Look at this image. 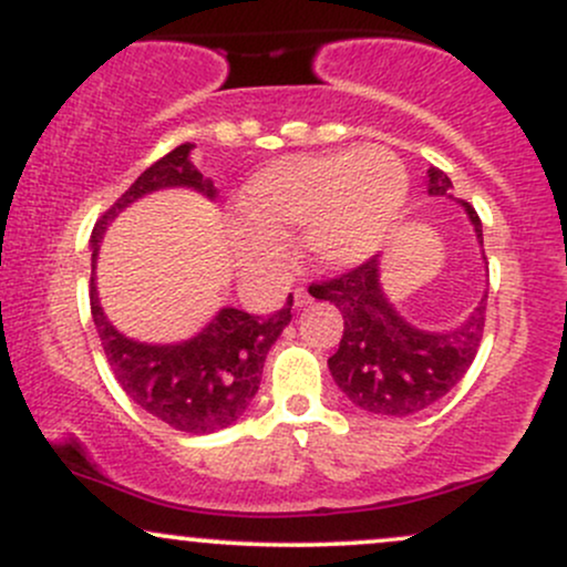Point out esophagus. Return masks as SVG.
<instances>
[{"instance_id": "obj_1", "label": "esophagus", "mask_w": 567, "mask_h": 567, "mask_svg": "<svg viewBox=\"0 0 567 567\" xmlns=\"http://www.w3.org/2000/svg\"><path fill=\"white\" fill-rule=\"evenodd\" d=\"M311 303V296L306 290H296V296H292V306L296 309H301V306H309Z\"/></svg>"}]
</instances>
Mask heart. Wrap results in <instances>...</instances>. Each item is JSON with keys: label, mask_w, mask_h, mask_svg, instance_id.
Segmentation results:
<instances>
[{"label": "heart", "mask_w": 567, "mask_h": 567, "mask_svg": "<svg viewBox=\"0 0 567 567\" xmlns=\"http://www.w3.org/2000/svg\"><path fill=\"white\" fill-rule=\"evenodd\" d=\"M408 202V173L389 148L279 159L239 194L243 250L271 256V234L306 229L303 245L322 269H357L386 245Z\"/></svg>", "instance_id": "b5f03b06"}]
</instances>
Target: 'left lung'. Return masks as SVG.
Masks as SVG:
<instances>
[{
	"instance_id": "8db88e82",
	"label": "left lung",
	"mask_w": 567,
	"mask_h": 567,
	"mask_svg": "<svg viewBox=\"0 0 567 567\" xmlns=\"http://www.w3.org/2000/svg\"><path fill=\"white\" fill-rule=\"evenodd\" d=\"M451 188L445 173L429 167V197L453 199ZM458 205L483 245V224L474 207L461 199ZM309 292L336 306L343 317L341 343L328 360L330 375L357 408L373 415L405 419L434 405L464 379L483 338L487 296L480 298L472 315L453 328H415L383 292L379 258L330 282L311 285Z\"/></svg>"
}]
</instances>
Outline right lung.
Here are the masks:
<instances>
[{
  "instance_id": "add662e5",
  "label": "right lung",
  "mask_w": 567,
  "mask_h": 567,
  "mask_svg": "<svg viewBox=\"0 0 567 567\" xmlns=\"http://www.w3.org/2000/svg\"><path fill=\"white\" fill-rule=\"evenodd\" d=\"M192 152L194 143H181L146 167L95 224L90 237V309L109 365L130 400L178 432L213 434L243 419L250 408L261 383L266 354L290 322L292 296L269 317H252L224 306L205 328L184 341L146 343L114 328L97 298L95 282L103 234L130 205L167 188H192L210 202L218 197L213 181L194 167Z\"/></svg>"
}]
</instances>
